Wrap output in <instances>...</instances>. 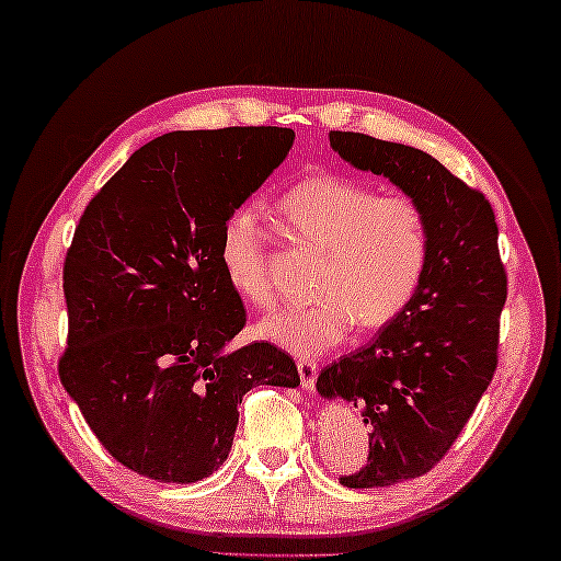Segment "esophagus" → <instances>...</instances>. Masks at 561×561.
I'll return each instance as SVG.
<instances>
[{
    "instance_id": "obj_1",
    "label": "esophagus",
    "mask_w": 561,
    "mask_h": 561,
    "mask_svg": "<svg viewBox=\"0 0 561 561\" xmlns=\"http://www.w3.org/2000/svg\"><path fill=\"white\" fill-rule=\"evenodd\" d=\"M298 374H300V383H304L306 391H313L316 378H318V364L313 358H300L298 360Z\"/></svg>"
}]
</instances>
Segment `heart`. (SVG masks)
<instances>
[{
  "label": "heart",
  "mask_w": 561,
  "mask_h": 561,
  "mask_svg": "<svg viewBox=\"0 0 561 561\" xmlns=\"http://www.w3.org/2000/svg\"><path fill=\"white\" fill-rule=\"evenodd\" d=\"M283 230L321 251L316 300L283 308L261 323L280 348L316 356L358 325L381 329L399 318L424 280L431 228L424 208L407 195L378 191L346 175H310L290 185L275 205ZM268 228L251 208L228 215L220 232V265L238 298L273 306Z\"/></svg>",
  "instance_id": "1"
}]
</instances>
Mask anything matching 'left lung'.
<instances>
[{
  "mask_svg": "<svg viewBox=\"0 0 561 561\" xmlns=\"http://www.w3.org/2000/svg\"><path fill=\"white\" fill-rule=\"evenodd\" d=\"M331 148L353 168L389 178L424 208L431 253L424 280L370 346L325 366L316 389L364 413L368 461L343 486L376 489L424 477L467 426L496 370L506 273L484 193L428 152L333 130Z\"/></svg>",
  "mask_w": 561,
  "mask_h": 561,
  "instance_id": "1",
  "label": "left lung"
}]
</instances>
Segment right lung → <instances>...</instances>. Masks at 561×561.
<instances>
[{
	"mask_svg": "<svg viewBox=\"0 0 561 561\" xmlns=\"http://www.w3.org/2000/svg\"><path fill=\"white\" fill-rule=\"evenodd\" d=\"M288 127L178 130L133 152L84 208L65 257L59 381L100 444L142 477L193 484L228 459L253 386L300 383L268 341L238 351L245 308L220 232L286 160Z\"/></svg>",
	"mask_w": 561,
	"mask_h": 561,
	"instance_id": "obj_1",
	"label": "right lung"
}]
</instances>
